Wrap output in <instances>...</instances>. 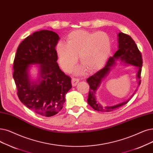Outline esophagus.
<instances>
[{"label":"esophagus","mask_w":153,"mask_h":153,"mask_svg":"<svg viewBox=\"0 0 153 153\" xmlns=\"http://www.w3.org/2000/svg\"><path fill=\"white\" fill-rule=\"evenodd\" d=\"M79 79L76 78V77H73L72 79V86H76L77 84L79 82Z\"/></svg>","instance_id":"34e87169"}]
</instances>
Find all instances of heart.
I'll list each match as a JSON object with an SVG mask.
<instances>
[{
    "label": "heart",
    "mask_w": 153,
    "mask_h": 153,
    "mask_svg": "<svg viewBox=\"0 0 153 153\" xmlns=\"http://www.w3.org/2000/svg\"><path fill=\"white\" fill-rule=\"evenodd\" d=\"M67 44L59 42L56 51L62 68L69 71L79 57L81 63L89 71L100 68L105 63L111 51V40L107 33L77 30L71 32Z\"/></svg>",
    "instance_id": "b5f03b06"
}]
</instances>
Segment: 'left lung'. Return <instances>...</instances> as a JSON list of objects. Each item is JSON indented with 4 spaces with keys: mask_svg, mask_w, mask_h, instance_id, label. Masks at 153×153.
I'll return each instance as SVG.
<instances>
[{
    "mask_svg": "<svg viewBox=\"0 0 153 153\" xmlns=\"http://www.w3.org/2000/svg\"><path fill=\"white\" fill-rule=\"evenodd\" d=\"M118 36V50L115 52L113 56L109 57L104 68L96 72L94 74L90 76L87 79V82L89 85L90 89L89 92L88 102L93 109L97 111L111 112L128 103L130 100V99H129V100L124 102L113 106H103L100 103H99L96 99L95 92L97 87L100 84L102 79L108 74L111 66L113 65L115 62L118 59H120L121 61H123L126 64L137 66L139 68V71L137 72L139 85H140L141 82V80H140L141 77V74L143 65L141 52L139 50L134 41L130 36L124 34L123 32H120L119 33Z\"/></svg>",
    "mask_w": 153,
    "mask_h": 153,
    "instance_id": "left-lung-1",
    "label": "left lung"
}]
</instances>
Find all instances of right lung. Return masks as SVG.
Instances as JSON below:
<instances>
[{"label":"right lung","instance_id":"1","mask_svg":"<svg viewBox=\"0 0 153 153\" xmlns=\"http://www.w3.org/2000/svg\"><path fill=\"white\" fill-rule=\"evenodd\" d=\"M59 39L52 30L35 32L19 44L14 60L13 77L20 101L45 117L54 116L62 109L65 94L72 88L71 78L57 62ZM32 63L41 65V79L37 83L31 82L27 74L28 65Z\"/></svg>","mask_w":153,"mask_h":153}]
</instances>
